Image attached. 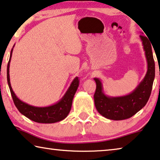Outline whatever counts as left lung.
Segmentation results:
<instances>
[{
	"label": "left lung",
	"mask_w": 160,
	"mask_h": 160,
	"mask_svg": "<svg viewBox=\"0 0 160 160\" xmlns=\"http://www.w3.org/2000/svg\"><path fill=\"white\" fill-rule=\"evenodd\" d=\"M147 62V72L142 81L129 94L120 97L106 95L99 78H95L97 88L93 96L95 107L102 116L115 121L131 118L146 105L152 92L155 78V63L149 40L143 35L140 36Z\"/></svg>",
	"instance_id": "left-lung-1"
}]
</instances>
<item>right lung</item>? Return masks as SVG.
Wrapping results in <instances>:
<instances>
[{
	"label": "right lung",
	"instance_id": "right-lung-1",
	"mask_svg": "<svg viewBox=\"0 0 160 160\" xmlns=\"http://www.w3.org/2000/svg\"><path fill=\"white\" fill-rule=\"evenodd\" d=\"M14 47V45L13 46V48ZM13 48L11 50L9 61H8L7 65V82L14 105L20 112V113L31 119V121L42 123L58 122V121H62L67 118L69 113L70 110H71L72 100H73L74 96L79 86L78 78L77 77L74 78L64 95L56 103L50 106H46V107H36V106L29 105L26 102H22L17 97L14 91L12 90V86H11L9 67Z\"/></svg>",
	"mask_w": 160,
	"mask_h": 160
}]
</instances>
